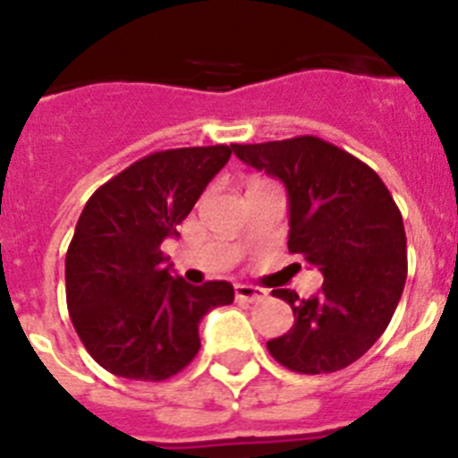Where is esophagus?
<instances>
[{"label": "esophagus", "instance_id": "obj_1", "mask_svg": "<svg viewBox=\"0 0 458 458\" xmlns=\"http://www.w3.org/2000/svg\"><path fill=\"white\" fill-rule=\"evenodd\" d=\"M233 291H236L238 301H245V302H259L266 298V291L252 284H236L233 286Z\"/></svg>", "mask_w": 458, "mask_h": 458}]
</instances>
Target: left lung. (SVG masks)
Here are the masks:
<instances>
[{
    "label": "left lung",
    "instance_id": "8db88e82",
    "mask_svg": "<svg viewBox=\"0 0 458 458\" xmlns=\"http://www.w3.org/2000/svg\"><path fill=\"white\" fill-rule=\"evenodd\" d=\"M250 167L284 183L289 252L323 273L311 298L273 289L293 310V327L270 339V355L298 374L349 367L386 333L406 284L402 213L378 174L318 137L232 144Z\"/></svg>",
    "mask_w": 458,
    "mask_h": 458
}]
</instances>
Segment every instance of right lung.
<instances>
[{
  "mask_svg": "<svg viewBox=\"0 0 458 458\" xmlns=\"http://www.w3.org/2000/svg\"><path fill=\"white\" fill-rule=\"evenodd\" d=\"M229 157L225 144L156 151L84 206L66 252V302L103 369L131 380L179 374L199 351L201 318L233 302L229 282L188 284L160 250Z\"/></svg>",
  "mask_w": 458,
  "mask_h": 458,
  "instance_id": "1",
  "label": "right lung"
}]
</instances>
